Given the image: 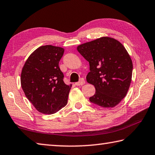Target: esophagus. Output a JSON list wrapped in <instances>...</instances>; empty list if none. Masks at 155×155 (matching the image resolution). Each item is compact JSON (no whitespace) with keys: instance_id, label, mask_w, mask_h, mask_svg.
<instances>
[{"instance_id":"esophagus-1","label":"esophagus","mask_w":155,"mask_h":155,"mask_svg":"<svg viewBox=\"0 0 155 155\" xmlns=\"http://www.w3.org/2000/svg\"><path fill=\"white\" fill-rule=\"evenodd\" d=\"M85 83V80H84V78H81L80 81H78V82L75 83V85L77 86H81V85H84Z\"/></svg>"}]
</instances>
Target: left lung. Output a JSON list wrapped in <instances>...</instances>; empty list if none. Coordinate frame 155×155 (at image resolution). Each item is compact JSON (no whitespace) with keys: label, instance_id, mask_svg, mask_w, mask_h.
Segmentation results:
<instances>
[{"label":"left lung","instance_id":"1","mask_svg":"<svg viewBox=\"0 0 155 155\" xmlns=\"http://www.w3.org/2000/svg\"><path fill=\"white\" fill-rule=\"evenodd\" d=\"M77 51L89 63L86 79L95 88L90 102L103 108L119 104L128 91L133 70L124 46L116 39L103 36L80 45Z\"/></svg>","mask_w":155,"mask_h":155}]
</instances>
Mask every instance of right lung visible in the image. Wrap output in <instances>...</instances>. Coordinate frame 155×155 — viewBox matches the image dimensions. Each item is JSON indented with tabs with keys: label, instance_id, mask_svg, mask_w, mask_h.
I'll list each match as a JSON object with an SVG mask.
<instances>
[{
	"label": "right lung",
	"instance_id": "1",
	"mask_svg": "<svg viewBox=\"0 0 155 155\" xmlns=\"http://www.w3.org/2000/svg\"><path fill=\"white\" fill-rule=\"evenodd\" d=\"M64 52L60 47L41 46L31 53L22 68V89L41 113L54 114L68 102L72 85L64 83L59 67Z\"/></svg>",
	"mask_w": 155,
	"mask_h": 155
}]
</instances>
